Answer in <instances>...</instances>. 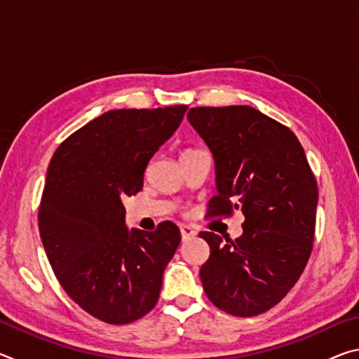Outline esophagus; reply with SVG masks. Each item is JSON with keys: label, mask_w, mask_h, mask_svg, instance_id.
Instances as JSON below:
<instances>
[{"label": "esophagus", "mask_w": 359, "mask_h": 359, "mask_svg": "<svg viewBox=\"0 0 359 359\" xmlns=\"http://www.w3.org/2000/svg\"><path fill=\"white\" fill-rule=\"evenodd\" d=\"M180 234H182V241H187L193 238V236H196V231H194L191 226H188V224H180Z\"/></svg>", "instance_id": "esophagus-1"}]
</instances>
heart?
<instances>
[{
    "instance_id": "b5f03b06",
    "label": "heart",
    "mask_w": 359,
    "mask_h": 359,
    "mask_svg": "<svg viewBox=\"0 0 359 359\" xmlns=\"http://www.w3.org/2000/svg\"><path fill=\"white\" fill-rule=\"evenodd\" d=\"M188 151H193V150H187V151H184V154H188Z\"/></svg>"
}]
</instances>
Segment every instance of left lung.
<instances>
[{
    "mask_svg": "<svg viewBox=\"0 0 359 359\" xmlns=\"http://www.w3.org/2000/svg\"><path fill=\"white\" fill-rule=\"evenodd\" d=\"M188 121L212 151L218 194L208 217H245L236 241L199 236L210 257L199 269L210 302L255 317L280 302L312 252L318 187L294 133L250 106L191 107Z\"/></svg>",
    "mask_w": 359,
    "mask_h": 359,
    "instance_id": "obj_1",
    "label": "left lung"
}]
</instances>
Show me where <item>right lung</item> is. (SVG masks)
I'll use <instances>...</instances> for the list:
<instances>
[{"mask_svg":"<svg viewBox=\"0 0 359 359\" xmlns=\"http://www.w3.org/2000/svg\"><path fill=\"white\" fill-rule=\"evenodd\" d=\"M188 106L117 109L88 121L53 154L39 205V234L60 285L85 312L109 325L149 313L180 231L128 229L123 196L142 190L150 158Z\"/></svg>","mask_w":359,"mask_h":359,"instance_id":"obj_1","label":"right lung"}]
</instances>
